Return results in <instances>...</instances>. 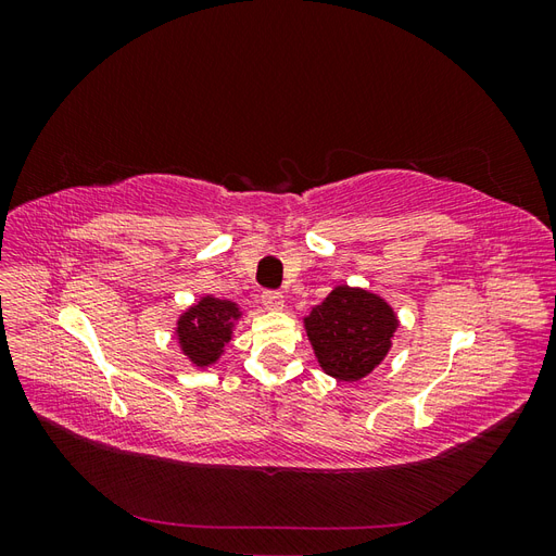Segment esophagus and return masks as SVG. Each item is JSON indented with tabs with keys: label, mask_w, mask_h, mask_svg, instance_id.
<instances>
[{
	"label": "esophagus",
	"mask_w": 556,
	"mask_h": 556,
	"mask_svg": "<svg viewBox=\"0 0 556 556\" xmlns=\"http://www.w3.org/2000/svg\"><path fill=\"white\" fill-rule=\"evenodd\" d=\"M260 301L264 304V308H268V311H280L285 306V296L278 290H264L260 294Z\"/></svg>",
	"instance_id": "esophagus-1"
}]
</instances>
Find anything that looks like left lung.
Segmentation results:
<instances>
[{
	"label": "left lung",
	"instance_id": "8db88e82",
	"mask_svg": "<svg viewBox=\"0 0 556 556\" xmlns=\"http://www.w3.org/2000/svg\"><path fill=\"white\" fill-rule=\"evenodd\" d=\"M319 366L339 380H359L382 362L392 345L396 317L376 294L336 288L306 317Z\"/></svg>",
	"mask_w": 556,
	"mask_h": 556
}]
</instances>
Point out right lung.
Segmentation results:
<instances>
[{"instance_id": "1", "label": "right lung", "mask_w": 556, "mask_h": 556, "mask_svg": "<svg viewBox=\"0 0 556 556\" xmlns=\"http://www.w3.org/2000/svg\"><path fill=\"white\" fill-rule=\"evenodd\" d=\"M239 317L231 301L204 296L178 319V341L197 366H208L220 357L231 339V319Z\"/></svg>"}]
</instances>
